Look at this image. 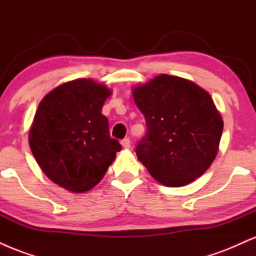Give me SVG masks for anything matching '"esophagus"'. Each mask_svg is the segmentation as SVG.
Returning <instances> with one entry per match:
<instances>
[{
	"instance_id": "obj_1",
	"label": "esophagus",
	"mask_w": 256,
	"mask_h": 256,
	"mask_svg": "<svg viewBox=\"0 0 256 256\" xmlns=\"http://www.w3.org/2000/svg\"><path fill=\"white\" fill-rule=\"evenodd\" d=\"M122 148H125V149L130 148V146H131L130 140H128V138H124V140H122Z\"/></svg>"
}]
</instances>
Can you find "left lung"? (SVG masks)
Listing matches in <instances>:
<instances>
[{"mask_svg":"<svg viewBox=\"0 0 256 256\" xmlns=\"http://www.w3.org/2000/svg\"><path fill=\"white\" fill-rule=\"evenodd\" d=\"M132 95L146 124L136 154L152 177L171 188L201 177L218 154L224 128L210 94L189 79L160 74Z\"/></svg>","mask_w":256,"mask_h":256,"instance_id":"obj_1","label":"left lung"}]
</instances>
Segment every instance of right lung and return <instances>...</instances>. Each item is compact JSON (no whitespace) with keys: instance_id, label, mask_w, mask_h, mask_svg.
I'll return each mask as SVG.
<instances>
[{"instance_id":"add662e5","label":"right lung","mask_w":256,"mask_h":256,"mask_svg":"<svg viewBox=\"0 0 256 256\" xmlns=\"http://www.w3.org/2000/svg\"><path fill=\"white\" fill-rule=\"evenodd\" d=\"M112 90L92 79H74L49 91L40 102L28 143L38 166L68 192H89L122 150L102 114Z\"/></svg>"}]
</instances>
